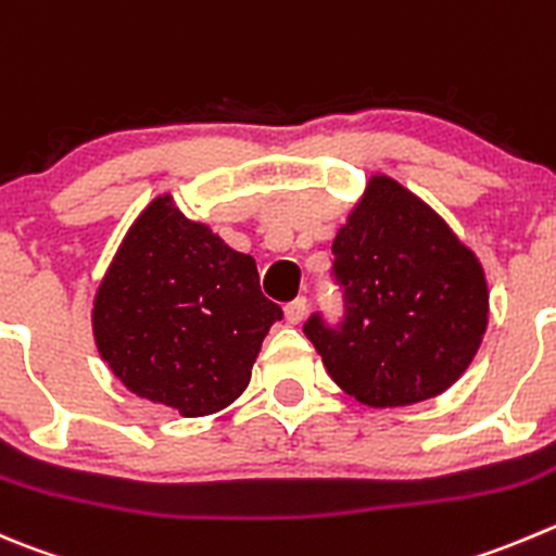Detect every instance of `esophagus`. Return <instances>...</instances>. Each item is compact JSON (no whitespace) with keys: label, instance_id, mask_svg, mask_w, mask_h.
Listing matches in <instances>:
<instances>
[{"label":"esophagus","instance_id":"34e87169","mask_svg":"<svg viewBox=\"0 0 556 556\" xmlns=\"http://www.w3.org/2000/svg\"><path fill=\"white\" fill-rule=\"evenodd\" d=\"M304 317H306V299H295L285 306V320H288L290 326H299Z\"/></svg>","mask_w":556,"mask_h":556}]
</instances>
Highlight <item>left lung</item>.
<instances>
[{
    "mask_svg": "<svg viewBox=\"0 0 556 556\" xmlns=\"http://www.w3.org/2000/svg\"><path fill=\"white\" fill-rule=\"evenodd\" d=\"M348 317L304 333L331 380L366 407H409L448 391L489 326V282L476 252L427 201L371 174L333 239Z\"/></svg>",
    "mask_w": 556,
    "mask_h": 556,
    "instance_id": "left-lung-1",
    "label": "left lung"
}]
</instances>
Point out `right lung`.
Segmentation results:
<instances>
[{
	"mask_svg": "<svg viewBox=\"0 0 556 556\" xmlns=\"http://www.w3.org/2000/svg\"><path fill=\"white\" fill-rule=\"evenodd\" d=\"M282 309L257 266L163 192L124 233L97 285L91 331L100 358L135 396L203 418L250 386Z\"/></svg>",
	"mask_w": 556,
	"mask_h": 556,
	"instance_id": "right-lung-1",
	"label": "right lung"
}]
</instances>
